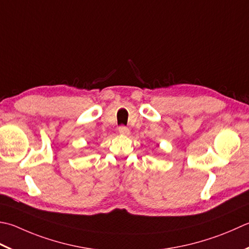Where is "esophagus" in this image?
<instances>
[{"label":"esophagus","mask_w":249,"mask_h":249,"mask_svg":"<svg viewBox=\"0 0 249 249\" xmlns=\"http://www.w3.org/2000/svg\"><path fill=\"white\" fill-rule=\"evenodd\" d=\"M119 133L123 136H128L129 129L127 127H125V126H121V127H119Z\"/></svg>","instance_id":"34e87169"}]
</instances>
